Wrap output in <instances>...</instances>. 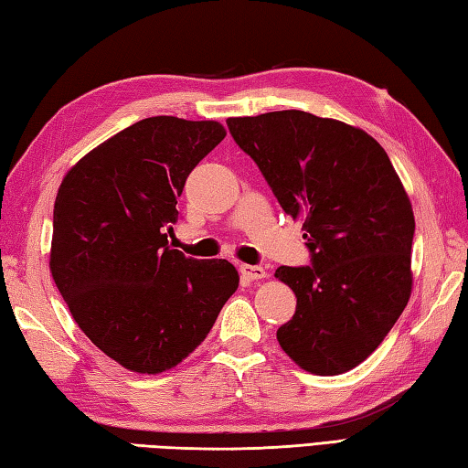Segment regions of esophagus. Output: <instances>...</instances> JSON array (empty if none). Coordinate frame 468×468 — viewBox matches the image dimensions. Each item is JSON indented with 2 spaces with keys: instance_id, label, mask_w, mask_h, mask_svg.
<instances>
[{
  "instance_id": "esophagus-1",
  "label": "esophagus",
  "mask_w": 468,
  "mask_h": 468,
  "mask_svg": "<svg viewBox=\"0 0 468 468\" xmlns=\"http://www.w3.org/2000/svg\"><path fill=\"white\" fill-rule=\"evenodd\" d=\"M239 271H241L243 277H247V280H263V277L267 275V271L263 270V267H260V265H247V263H243L239 267Z\"/></svg>"
}]
</instances>
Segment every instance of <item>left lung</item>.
I'll return each mask as SVG.
<instances>
[{
	"instance_id": "obj_1",
	"label": "left lung",
	"mask_w": 468,
	"mask_h": 468,
	"mask_svg": "<svg viewBox=\"0 0 468 468\" xmlns=\"http://www.w3.org/2000/svg\"><path fill=\"white\" fill-rule=\"evenodd\" d=\"M283 211L303 221L312 265L280 267L297 307L277 330L315 376L362 364L412 293L414 213L399 173L366 131L303 111L227 118Z\"/></svg>"
}]
</instances>
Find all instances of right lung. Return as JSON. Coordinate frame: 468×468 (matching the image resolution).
I'll list each match as a JSON object with an SVG mask.
<instances>
[{"label": "right lung", "instance_id": "1", "mask_svg": "<svg viewBox=\"0 0 468 468\" xmlns=\"http://www.w3.org/2000/svg\"><path fill=\"white\" fill-rule=\"evenodd\" d=\"M227 134L217 121L153 116L84 154L58 188L49 271L78 327L136 374L201 344L239 273L168 247L188 173Z\"/></svg>", "mask_w": 468, "mask_h": 468}]
</instances>
